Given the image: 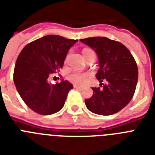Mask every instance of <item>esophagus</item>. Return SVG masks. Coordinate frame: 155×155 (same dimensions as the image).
<instances>
[{
	"mask_svg": "<svg viewBox=\"0 0 155 155\" xmlns=\"http://www.w3.org/2000/svg\"><path fill=\"white\" fill-rule=\"evenodd\" d=\"M74 87L75 89H79V90H82V89H83V88H82V87L78 86V85H74Z\"/></svg>",
	"mask_w": 155,
	"mask_h": 155,
	"instance_id": "esophagus-1",
	"label": "esophagus"
}]
</instances>
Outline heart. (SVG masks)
Returning <instances> with one entry per match:
<instances>
[{
    "label": "heart",
    "instance_id": "1",
    "mask_svg": "<svg viewBox=\"0 0 155 155\" xmlns=\"http://www.w3.org/2000/svg\"><path fill=\"white\" fill-rule=\"evenodd\" d=\"M93 51L89 49H84L83 50V55H85V54L91 52ZM70 79L73 83H74L76 85H83L84 84L87 82V81L89 79V75L86 74H82V73H78V72H74L71 74L69 77Z\"/></svg>",
    "mask_w": 155,
    "mask_h": 155
}]
</instances>
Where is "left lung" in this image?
<instances>
[{"mask_svg":"<svg viewBox=\"0 0 155 155\" xmlns=\"http://www.w3.org/2000/svg\"><path fill=\"white\" fill-rule=\"evenodd\" d=\"M80 41L97 54L100 68L96 78L100 82L107 81L101 89L92 88L93 96L85 101L86 108L101 116L120 112L131 101L137 85L139 73L132 54L124 44L106 37Z\"/></svg>","mask_w":155,"mask_h":155,"instance_id":"left-lung-1","label":"left lung"}]
</instances>
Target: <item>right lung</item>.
I'll use <instances>...</instances> for the list:
<instances>
[{"mask_svg":"<svg viewBox=\"0 0 155 155\" xmlns=\"http://www.w3.org/2000/svg\"><path fill=\"white\" fill-rule=\"evenodd\" d=\"M77 42L48 35L25 46L20 53L14 69V83L20 97L34 112L51 115L64 106L74 86L63 79L53 85L48 78L62 68L69 50Z\"/></svg>","mask_w":155,"mask_h":155,"instance_id":"obj_1","label":"right lung"}]
</instances>
